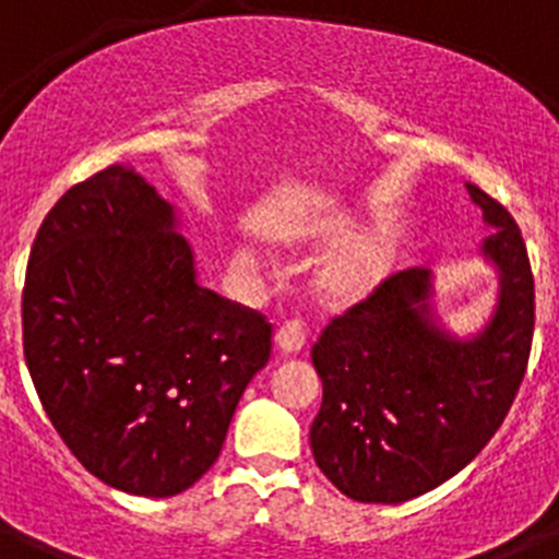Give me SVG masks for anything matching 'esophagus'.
<instances>
[{
  "instance_id": "obj_1",
  "label": "esophagus",
  "mask_w": 559,
  "mask_h": 559,
  "mask_svg": "<svg viewBox=\"0 0 559 559\" xmlns=\"http://www.w3.org/2000/svg\"><path fill=\"white\" fill-rule=\"evenodd\" d=\"M274 341L280 353H299V349L305 347V341H308V324H305L302 319H288V322L280 324Z\"/></svg>"
}]
</instances>
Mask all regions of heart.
I'll return each instance as SVG.
<instances>
[{"mask_svg":"<svg viewBox=\"0 0 559 559\" xmlns=\"http://www.w3.org/2000/svg\"><path fill=\"white\" fill-rule=\"evenodd\" d=\"M237 263L251 271L265 269L263 260L249 249L237 251ZM383 263H386V249L378 237H355L319 265V288L328 296H341V299L355 296L378 280Z\"/></svg>","mask_w":559,"mask_h":559,"instance_id":"obj_1","label":"heart"}]
</instances>
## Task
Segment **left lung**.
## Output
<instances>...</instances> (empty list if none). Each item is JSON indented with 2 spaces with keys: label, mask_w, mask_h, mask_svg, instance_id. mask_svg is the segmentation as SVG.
Segmentation results:
<instances>
[{
  "label": "left lung",
  "mask_w": 559,
  "mask_h": 559,
  "mask_svg": "<svg viewBox=\"0 0 559 559\" xmlns=\"http://www.w3.org/2000/svg\"><path fill=\"white\" fill-rule=\"evenodd\" d=\"M481 206V257L498 271V305L473 338L433 322L431 271L386 276L330 319L313 344L324 397L310 428L319 471L344 496L403 503L433 490L501 428L530 364L535 276L515 218L467 185Z\"/></svg>",
  "instance_id": "left-lung-1"
}]
</instances>
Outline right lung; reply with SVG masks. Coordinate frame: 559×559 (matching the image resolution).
Segmentation results:
<instances>
[{"instance_id":"1","label":"right lung","mask_w":559,"mask_h":559,"mask_svg":"<svg viewBox=\"0 0 559 559\" xmlns=\"http://www.w3.org/2000/svg\"><path fill=\"white\" fill-rule=\"evenodd\" d=\"M176 226L140 173L106 167L47 212L22 294L47 417L92 476L145 498L179 496L210 471L271 358L265 316L199 285Z\"/></svg>"}]
</instances>
